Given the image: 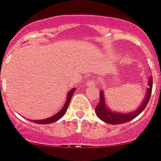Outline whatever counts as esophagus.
Listing matches in <instances>:
<instances>
[{
    "label": "esophagus",
    "instance_id": "esophagus-1",
    "mask_svg": "<svg viewBox=\"0 0 161 161\" xmlns=\"http://www.w3.org/2000/svg\"><path fill=\"white\" fill-rule=\"evenodd\" d=\"M97 82L95 79H92V80H90L89 82H88V83H87V84L92 85V86H95V85L97 84Z\"/></svg>",
    "mask_w": 161,
    "mask_h": 161
}]
</instances>
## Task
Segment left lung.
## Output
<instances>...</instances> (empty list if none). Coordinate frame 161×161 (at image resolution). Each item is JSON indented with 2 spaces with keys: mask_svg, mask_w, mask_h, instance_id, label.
<instances>
[{
  "mask_svg": "<svg viewBox=\"0 0 161 161\" xmlns=\"http://www.w3.org/2000/svg\"><path fill=\"white\" fill-rule=\"evenodd\" d=\"M152 84L153 79L152 77L149 78L148 85L149 87L146 91V97H144V101L142 102L139 108L134 112H129V113H121V112H112L109 108H107L105 103V98H104V93L103 91L100 92V101L97 105L95 112H96L97 116L101 119L106 123L112 124V125H118V124H122L127 121H130L140 115L144 110L148 104L150 98H151V92H152Z\"/></svg>",
  "mask_w": 161,
  "mask_h": 161,
  "instance_id": "1",
  "label": "left lung"
}]
</instances>
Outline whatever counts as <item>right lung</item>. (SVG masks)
<instances>
[{
  "mask_svg": "<svg viewBox=\"0 0 161 161\" xmlns=\"http://www.w3.org/2000/svg\"><path fill=\"white\" fill-rule=\"evenodd\" d=\"M76 88H72L70 91L69 92L67 95V100L65 102L64 105V108L58 112V113H56L55 115H53V117H49V118H47V119H44V120H31V121H33L35 123H37V124H49V123H53L54 121H58V119H60L61 117L65 114V112L67 111L68 108H69V103H70V100L72 98V96H73V94H74V91H75Z\"/></svg>",
  "mask_w": 161,
  "mask_h": 161,
  "instance_id": "add662e5",
  "label": "right lung"
}]
</instances>
